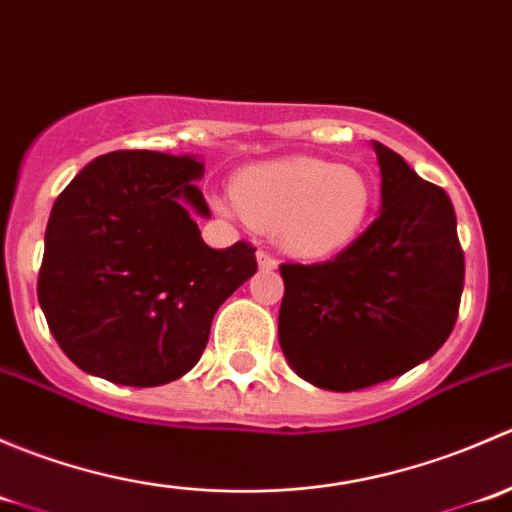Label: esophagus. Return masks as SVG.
I'll list each match as a JSON object with an SVG mask.
<instances>
[{
	"mask_svg": "<svg viewBox=\"0 0 512 512\" xmlns=\"http://www.w3.org/2000/svg\"><path fill=\"white\" fill-rule=\"evenodd\" d=\"M257 267H260V270H267V272H272V270H277V260L272 255H267L265 250H257Z\"/></svg>",
	"mask_w": 512,
	"mask_h": 512,
	"instance_id": "34e87169",
	"label": "esophagus"
}]
</instances>
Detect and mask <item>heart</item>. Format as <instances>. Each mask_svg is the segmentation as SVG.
<instances>
[{"instance_id":"heart-1","label":"heart","mask_w":512,"mask_h":512,"mask_svg":"<svg viewBox=\"0 0 512 512\" xmlns=\"http://www.w3.org/2000/svg\"><path fill=\"white\" fill-rule=\"evenodd\" d=\"M232 200L247 223L272 232L282 252L327 260L361 235L374 190L354 165L299 156L240 170L232 180Z\"/></svg>"}]
</instances>
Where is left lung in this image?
I'll return each instance as SVG.
<instances>
[{
	"label": "left lung",
	"mask_w": 512,
	"mask_h": 512,
	"mask_svg": "<svg viewBox=\"0 0 512 512\" xmlns=\"http://www.w3.org/2000/svg\"><path fill=\"white\" fill-rule=\"evenodd\" d=\"M381 208L334 260L282 265L280 347L297 376L327 391L381 384L431 359L451 334L463 252L446 190L371 141Z\"/></svg>",
	"instance_id": "8db88e82"
}]
</instances>
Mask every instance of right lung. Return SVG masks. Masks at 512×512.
Wrapping results in <instances>:
<instances>
[{
    "instance_id": "add662e5",
    "label": "right lung",
    "mask_w": 512,
    "mask_h": 512,
    "mask_svg": "<svg viewBox=\"0 0 512 512\" xmlns=\"http://www.w3.org/2000/svg\"><path fill=\"white\" fill-rule=\"evenodd\" d=\"M200 156L116 151L56 198L44 235L39 304L86 374L160 386L198 364L220 304L257 272L255 247L205 245Z\"/></svg>"
}]
</instances>
